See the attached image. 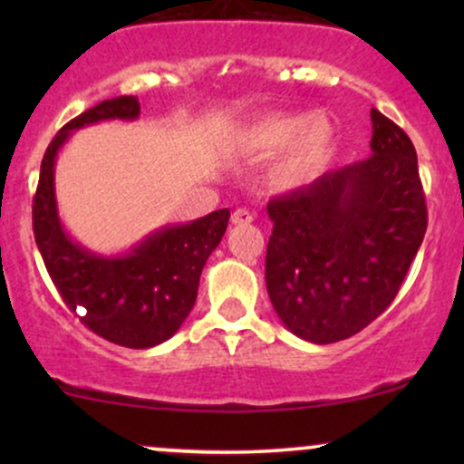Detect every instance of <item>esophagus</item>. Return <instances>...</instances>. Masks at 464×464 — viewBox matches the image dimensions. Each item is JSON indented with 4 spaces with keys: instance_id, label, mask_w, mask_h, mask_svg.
Returning a JSON list of instances; mask_svg holds the SVG:
<instances>
[{
    "instance_id": "obj_1",
    "label": "esophagus",
    "mask_w": 464,
    "mask_h": 464,
    "mask_svg": "<svg viewBox=\"0 0 464 464\" xmlns=\"http://www.w3.org/2000/svg\"><path fill=\"white\" fill-rule=\"evenodd\" d=\"M255 220V216L253 214H250V211L248 209H236V211H233V216H231V222H233V225H250V222H253Z\"/></svg>"
}]
</instances>
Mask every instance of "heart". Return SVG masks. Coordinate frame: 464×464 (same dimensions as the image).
Here are the masks:
<instances>
[{"mask_svg": "<svg viewBox=\"0 0 464 464\" xmlns=\"http://www.w3.org/2000/svg\"><path fill=\"white\" fill-rule=\"evenodd\" d=\"M242 150L253 159H266L284 150L273 168L279 188H299L327 168L335 150V129L327 115H268L244 130Z\"/></svg>", "mask_w": 464, "mask_h": 464, "instance_id": "1", "label": "heart"}]
</instances>
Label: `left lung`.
<instances>
[{"label":"left lung","mask_w":464,"mask_h":464,"mask_svg":"<svg viewBox=\"0 0 464 464\" xmlns=\"http://www.w3.org/2000/svg\"><path fill=\"white\" fill-rule=\"evenodd\" d=\"M371 121L369 159L268 202V296L314 344L351 338L391 305L428 228L412 141L377 109Z\"/></svg>","instance_id":"obj_1"}]
</instances>
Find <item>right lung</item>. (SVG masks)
<instances>
[{"instance_id":"add662e5","label":"right lung","mask_w":464,"mask_h":464,"mask_svg":"<svg viewBox=\"0 0 464 464\" xmlns=\"http://www.w3.org/2000/svg\"><path fill=\"white\" fill-rule=\"evenodd\" d=\"M135 95L104 100L63 126L41 161L32 227L47 273L69 310L109 343L150 349L179 332L198 295L200 273L225 236L228 209L148 233L124 253L102 255L76 242L58 216L56 157L72 135L100 121H135Z\"/></svg>"}]
</instances>
